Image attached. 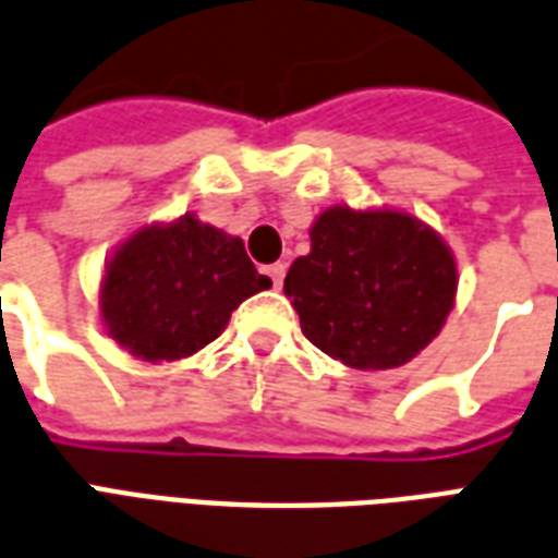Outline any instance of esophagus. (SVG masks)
<instances>
[{
	"mask_svg": "<svg viewBox=\"0 0 558 558\" xmlns=\"http://www.w3.org/2000/svg\"><path fill=\"white\" fill-rule=\"evenodd\" d=\"M267 276H270V279H274L276 288H282V279H284V264H282V262L270 264V267H267Z\"/></svg>",
	"mask_w": 558,
	"mask_h": 558,
	"instance_id": "1",
	"label": "esophagus"
}]
</instances>
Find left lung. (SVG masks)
<instances>
[{"mask_svg": "<svg viewBox=\"0 0 558 558\" xmlns=\"http://www.w3.org/2000/svg\"><path fill=\"white\" fill-rule=\"evenodd\" d=\"M284 294L315 348L351 368L410 363L446 324L458 270L449 246L398 210L329 207Z\"/></svg>", "mask_w": 558, "mask_h": 558, "instance_id": "obj_1", "label": "left lung"}]
</instances>
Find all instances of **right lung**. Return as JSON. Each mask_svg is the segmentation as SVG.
Returning <instances> with one entry per match:
<instances>
[{
    "instance_id": "add662e5",
    "label": "right lung",
    "mask_w": 558,
    "mask_h": 558,
    "mask_svg": "<svg viewBox=\"0 0 558 558\" xmlns=\"http://www.w3.org/2000/svg\"><path fill=\"white\" fill-rule=\"evenodd\" d=\"M270 288L243 240L181 217L136 231L107 264L100 315L112 339L145 363H172L202 351L231 312Z\"/></svg>"
}]
</instances>
